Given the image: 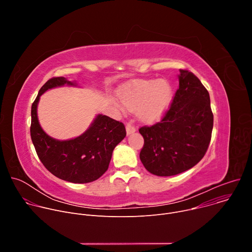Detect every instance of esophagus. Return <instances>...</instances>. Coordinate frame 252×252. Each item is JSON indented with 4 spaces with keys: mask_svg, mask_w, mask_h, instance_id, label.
<instances>
[{
    "mask_svg": "<svg viewBox=\"0 0 252 252\" xmlns=\"http://www.w3.org/2000/svg\"><path fill=\"white\" fill-rule=\"evenodd\" d=\"M126 133H127V134L133 133V132L136 130V128L134 127V126H132L131 124H127L126 126Z\"/></svg>",
    "mask_w": 252,
    "mask_h": 252,
    "instance_id": "obj_1",
    "label": "esophagus"
}]
</instances>
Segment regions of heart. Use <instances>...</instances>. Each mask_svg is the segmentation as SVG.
<instances>
[{
    "label": "heart",
    "instance_id": "b5f03b06",
    "mask_svg": "<svg viewBox=\"0 0 252 252\" xmlns=\"http://www.w3.org/2000/svg\"><path fill=\"white\" fill-rule=\"evenodd\" d=\"M120 97L127 110H136L141 122L152 124L159 120L167 110L172 90L164 80H140L126 86L121 91Z\"/></svg>",
    "mask_w": 252,
    "mask_h": 252
}]
</instances>
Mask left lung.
I'll return each mask as SVG.
<instances>
[{
  "instance_id": "left-lung-1",
  "label": "left lung",
  "mask_w": 252,
  "mask_h": 252,
  "mask_svg": "<svg viewBox=\"0 0 252 252\" xmlns=\"http://www.w3.org/2000/svg\"><path fill=\"white\" fill-rule=\"evenodd\" d=\"M179 71V88L160 122L138 129L145 139L139 158L147 170L158 176L193 167L204 157L211 139L209 94L191 71Z\"/></svg>"
}]
</instances>
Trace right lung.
Returning a JSON list of instances; mask_svg holds the SVG:
<instances>
[{
	"instance_id": "right-lung-1",
	"label": "right lung",
	"mask_w": 252,
	"mask_h": 252,
	"mask_svg": "<svg viewBox=\"0 0 252 252\" xmlns=\"http://www.w3.org/2000/svg\"><path fill=\"white\" fill-rule=\"evenodd\" d=\"M65 84L74 85L63 77H54L41 88L32 104L31 137L40 160L51 173L65 182L88 184L109 168L113 151L126 131L123 123L98 115L90 128L76 138L58 140L49 136L38 121V102L46 91Z\"/></svg>"
}]
</instances>
